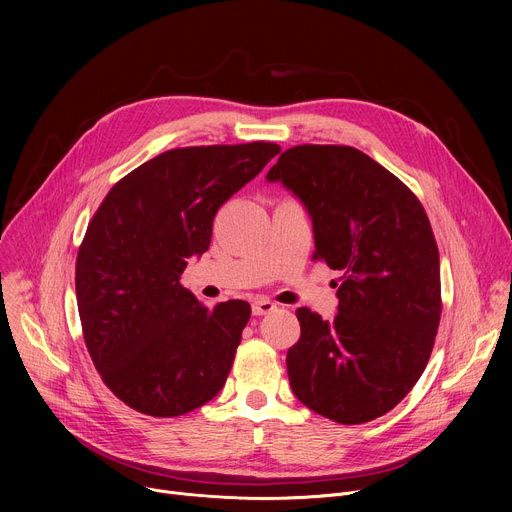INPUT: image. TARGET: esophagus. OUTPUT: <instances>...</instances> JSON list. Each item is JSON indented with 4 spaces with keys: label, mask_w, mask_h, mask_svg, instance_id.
<instances>
[{
    "label": "esophagus",
    "mask_w": 512,
    "mask_h": 512,
    "mask_svg": "<svg viewBox=\"0 0 512 512\" xmlns=\"http://www.w3.org/2000/svg\"><path fill=\"white\" fill-rule=\"evenodd\" d=\"M273 310H277V306L269 300L259 298V300L253 302V316H265V314H271Z\"/></svg>",
    "instance_id": "34e87169"
}]
</instances>
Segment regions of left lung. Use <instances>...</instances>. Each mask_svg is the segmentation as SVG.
Returning <instances> with one entry per match:
<instances>
[{
	"label": "left lung",
	"mask_w": 512,
	"mask_h": 512,
	"mask_svg": "<svg viewBox=\"0 0 512 512\" xmlns=\"http://www.w3.org/2000/svg\"><path fill=\"white\" fill-rule=\"evenodd\" d=\"M306 206L314 259L342 271L332 322L298 308L294 395L344 425L391 411L419 381L442 316L440 253L417 196L348 145H296L267 174Z\"/></svg>",
	"instance_id": "obj_1"
}]
</instances>
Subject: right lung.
I'll use <instances>...</instances> for the list:
<instances>
[{"instance_id":"right-lung-1","label":"right lung","mask_w":512,"mask_h":512,"mask_svg":"<svg viewBox=\"0 0 512 512\" xmlns=\"http://www.w3.org/2000/svg\"><path fill=\"white\" fill-rule=\"evenodd\" d=\"M281 148L271 141L164 152L121 178L77 255V302L103 383L131 409L176 417L223 389L251 306L206 308L182 287L212 221Z\"/></svg>"}]
</instances>
